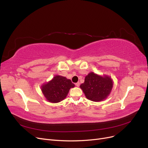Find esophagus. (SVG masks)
Wrapping results in <instances>:
<instances>
[{
	"instance_id": "obj_1",
	"label": "esophagus",
	"mask_w": 148,
	"mask_h": 148,
	"mask_svg": "<svg viewBox=\"0 0 148 148\" xmlns=\"http://www.w3.org/2000/svg\"><path fill=\"white\" fill-rule=\"evenodd\" d=\"M75 86H80V83L79 82H77V83H75Z\"/></svg>"
}]
</instances>
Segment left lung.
Wrapping results in <instances>:
<instances>
[{
	"instance_id": "left-lung-1",
	"label": "left lung",
	"mask_w": 148,
	"mask_h": 148,
	"mask_svg": "<svg viewBox=\"0 0 148 148\" xmlns=\"http://www.w3.org/2000/svg\"><path fill=\"white\" fill-rule=\"evenodd\" d=\"M113 81L107 75H99L90 73L85 78L84 83L80 86L87 99L95 102L106 99L113 88Z\"/></svg>"
}]
</instances>
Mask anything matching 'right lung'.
Instances as JSON below:
<instances>
[{
  "mask_svg": "<svg viewBox=\"0 0 148 148\" xmlns=\"http://www.w3.org/2000/svg\"><path fill=\"white\" fill-rule=\"evenodd\" d=\"M74 86L70 79L57 75L51 81L41 86V91L49 102L57 103L65 99L70 88Z\"/></svg>",
  "mask_w": 148,
  "mask_h": 148,
  "instance_id": "add662e5",
  "label": "right lung"
}]
</instances>
